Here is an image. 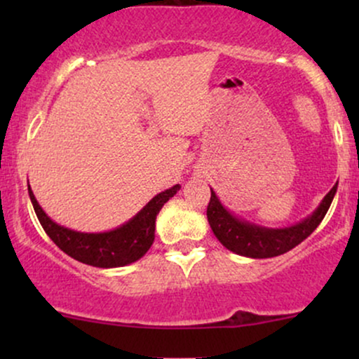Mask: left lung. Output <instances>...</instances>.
Returning <instances> with one entry per match:
<instances>
[{
  "mask_svg": "<svg viewBox=\"0 0 359 359\" xmlns=\"http://www.w3.org/2000/svg\"><path fill=\"white\" fill-rule=\"evenodd\" d=\"M337 184L327 192V196L324 197V201L311 217L285 229H265L236 219L222 208L219 199L211 189V201L208 204V221L217 240L234 253L250 258L278 257V255L295 248L307 236H311L312 231L324 219L329 205L334 199Z\"/></svg>",
  "mask_w": 359,
  "mask_h": 359,
  "instance_id": "1",
  "label": "left lung"
}]
</instances>
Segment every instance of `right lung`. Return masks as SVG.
<instances>
[{
    "mask_svg": "<svg viewBox=\"0 0 359 359\" xmlns=\"http://www.w3.org/2000/svg\"><path fill=\"white\" fill-rule=\"evenodd\" d=\"M179 189L180 185L177 184L172 189H167L165 192H160L130 222L114 231L97 234L77 233L55 224L42 211L32 189H28V192H30L35 214L45 233L64 253L86 265L97 266V269H114V266H125L128 263L137 262L150 250L155 240L156 214Z\"/></svg>",
    "mask_w": 359,
    "mask_h": 359,
    "instance_id": "1",
    "label": "right lung"
}]
</instances>
